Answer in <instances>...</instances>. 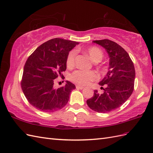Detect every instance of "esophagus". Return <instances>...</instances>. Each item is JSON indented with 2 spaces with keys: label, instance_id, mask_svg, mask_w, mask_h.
<instances>
[{
  "label": "esophagus",
  "instance_id": "1",
  "mask_svg": "<svg viewBox=\"0 0 153 153\" xmlns=\"http://www.w3.org/2000/svg\"><path fill=\"white\" fill-rule=\"evenodd\" d=\"M84 87H82V86H79V85H76V88L77 89H83Z\"/></svg>",
  "mask_w": 153,
  "mask_h": 153
}]
</instances>
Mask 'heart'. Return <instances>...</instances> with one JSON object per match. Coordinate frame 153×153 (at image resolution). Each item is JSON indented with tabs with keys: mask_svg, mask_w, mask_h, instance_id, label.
<instances>
[{
	"mask_svg": "<svg viewBox=\"0 0 153 153\" xmlns=\"http://www.w3.org/2000/svg\"><path fill=\"white\" fill-rule=\"evenodd\" d=\"M85 52L89 55V56L91 57L92 61L94 62L100 61L102 59L103 56L102 51L96 46L89 47V48L85 50ZM76 56V50H71L68 53L66 60V66L68 68L74 67V65H75ZM97 78H98L97 74L94 71H92V70H91V71H85V70H77L74 71L70 75V79L77 85L84 86L88 85L90 82L97 79Z\"/></svg>",
	"mask_w": 153,
	"mask_h": 153,
	"instance_id": "1",
	"label": "heart"
}]
</instances>
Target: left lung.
I'll list each match as a JSON object with an SVG mask.
<instances>
[{"instance_id":"obj_1","label":"left lung","mask_w":153,"mask_h":153,"mask_svg":"<svg viewBox=\"0 0 153 153\" xmlns=\"http://www.w3.org/2000/svg\"><path fill=\"white\" fill-rule=\"evenodd\" d=\"M106 50L109 61L108 71L99 84L106 86L103 94L94 91V96L87 100L88 106L97 112L107 113L120 107L134 91L135 69L128 53L116 42L108 40L93 41Z\"/></svg>"}]
</instances>
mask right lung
I'll return each mask as SVG.
<instances>
[{"label": "right lung", "mask_w": 153, "mask_h": 153, "mask_svg": "<svg viewBox=\"0 0 153 153\" xmlns=\"http://www.w3.org/2000/svg\"><path fill=\"white\" fill-rule=\"evenodd\" d=\"M79 43L54 38L39 46L27 59L23 70L21 88L28 102L38 110L52 112L64 107L70 92L76 88L66 81L64 87L54 88L55 79L63 77L69 52Z\"/></svg>", "instance_id": "1"}]
</instances>
